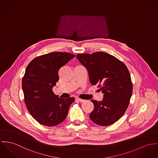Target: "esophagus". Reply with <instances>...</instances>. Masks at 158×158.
Wrapping results in <instances>:
<instances>
[{
  "label": "esophagus",
  "instance_id": "1",
  "mask_svg": "<svg viewBox=\"0 0 158 158\" xmlns=\"http://www.w3.org/2000/svg\"><path fill=\"white\" fill-rule=\"evenodd\" d=\"M77 99V101H78L80 102H84L85 101V100L82 99H80V98H77V99Z\"/></svg>",
  "mask_w": 158,
  "mask_h": 158
}]
</instances>
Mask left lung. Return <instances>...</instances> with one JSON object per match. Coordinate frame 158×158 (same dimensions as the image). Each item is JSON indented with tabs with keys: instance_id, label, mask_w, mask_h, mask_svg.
I'll return each mask as SVG.
<instances>
[{
	"instance_id": "1",
	"label": "left lung",
	"mask_w": 158,
	"mask_h": 158,
	"mask_svg": "<svg viewBox=\"0 0 158 158\" xmlns=\"http://www.w3.org/2000/svg\"><path fill=\"white\" fill-rule=\"evenodd\" d=\"M79 61L87 69L90 83L98 85L104 94L102 101L91 100L94 109L89 114L93 123L110 125L125 113L133 93L130 72L122 61L102 52L78 54Z\"/></svg>"
}]
</instances>
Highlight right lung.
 Listing matches in <instances>:
<instances>
[{
    "label": "right lung",
    "instance_id": "right-lung-1",
    "mask_svg": "<svg viewBox=\"0 0 158 158\" xmlns=\"http://www.w3.org/2000/svg\"><path fill=\"white\" fill-rule=\"evenodd\" d=\"M74 57L71 53L52 52L36 57L27 67L22 81L24 101L40 124L53 127L67 118L74 98H60L52 89L59 81V69Z\"/></svg>",
    "mask_w": 158,
    "mask_h": 158
}]
</instances>
